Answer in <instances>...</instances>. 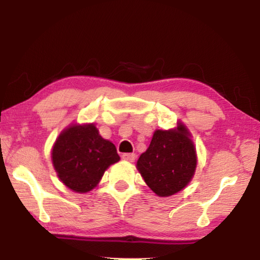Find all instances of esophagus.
<instances>
[{"instance_id":"esophagus-1","label":"esophagus","mask_w":260,"mask_h":260,"mask_svg":"<svg viewBox=\"0 0 260 260\" xmlns=\"http://www.w3.org/2000/svg\"><path fill=\"white\" fill-rule=\"evenodd\" d=\"M122 158L124 159V161L134 162L135 158H136V155H135V154H123L122 155Z\"/></svg>"}]
</instances>
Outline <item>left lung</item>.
Here are the masks:
<instances>
[{"instance_id":"left-lung-1","label":"left lung","mask_w":260,"mask_h":260,"mask_svg":"<svg viewBox=\"0 0 260 260\" xmlns=\"http://www.w3.org/2000/svg\"><path fill=\"white\" fill-rule=\"evenodd\" d=\"M197 165V149L191 134L182 122H177L174 129L155 130L136 168L156 195L167 198L189 184Z\"/></svg>"}]
</instances>
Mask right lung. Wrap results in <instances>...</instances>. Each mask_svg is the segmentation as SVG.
I'll list each match as a JSON object with an SVG mask.
<instances>
[{
    "instance_id": "right-lung-1",
    "label": "right lung",
    "mask_w": 260,
    "mask_h": 260,
    "mask_svg": "<svg viewBox=\"0 0 260 260\" xmlns=\"http://www.w3.org/2000/svg\"><path fill=\"white\" fill-rule=\"evenodd\" d=\"M120 159L112 142L104 140L93 123H72L52 148V163L59 180L76 193L98 186L105 170Z\"/></svg>"
}]
</instances>
